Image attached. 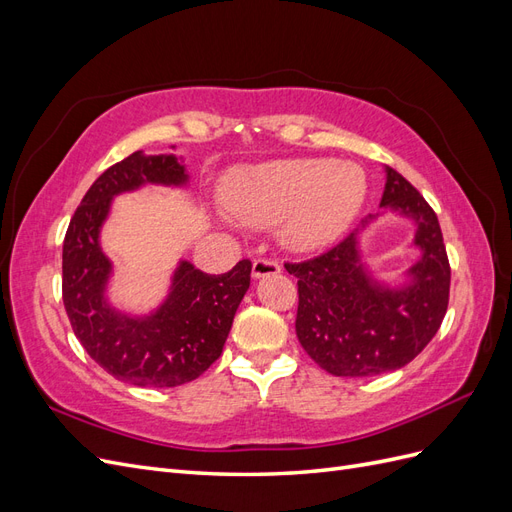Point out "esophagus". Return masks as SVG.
I'll return each instance as SVG.
<instances>
[{
    "instance_id": "1",
    "label": "esophagus",
    "mask_w": 512,
    "mask_h": 512,
    "mask_svg": "<svg viewBox=\"0 0 512 512\" xmlns=\"http://www.w3.org/2000/svg\"><path fill=\"white\" fill-rule=\"evenodd\" d=\"M282 271V265L275 258H256L252 265V275L256 277H267V275H277Z\"/></svg>"
}]
</instances>
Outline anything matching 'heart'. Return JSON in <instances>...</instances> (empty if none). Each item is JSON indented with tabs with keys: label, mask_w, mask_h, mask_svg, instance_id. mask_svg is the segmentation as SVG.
Instances as JSON below:
<instances>
[{
	"label": "heart",
	"mask_w": 512,
	"mask_h": 512,
	"mask_svg": "<svg viewBox=\"0 0 512 512\" xmlns=\"http://www.w3.org/2000/svg\"><path fill=\"white\" fill-rule=\"evenodd\" d=\"M224 203L252 228L282 224V241L316 252L344 235L367 194L363 170L320 158L275 160L239 168L224 181Z\"/></svg>",
	"instance_id": "b5f03b06"
}]
</instances>
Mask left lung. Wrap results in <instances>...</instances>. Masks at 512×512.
<instances>
[{
    "label": "left lung",
    "mask_w": 512,
    "mask_h": 512,
    "mask_svg": "<svg viewBox=\"0 0 512 512\" xmlns=\"http://www.w3.org/2000/svg\"><path fill=\"white\" fill-rule=\"evenodd\" d=\"M380 205L418 224L414 243L423 258L410 269V286L386 290L371 282L356 252V232L314 258L284 262L299 277V342L333 376H378L404 367L438 333L448 307L451 265L436 211L395 168H386Z\"/></svg>",
    "instance_id": "8db88e82"
}]
</instances>
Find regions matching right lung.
<instances>
[{
	"instance_id": "right-lung-1",
	"label": "right lung",
	"mask_w": 512,
	"mask_h": 512,
	"mask_svg": "<svg viewBox=\"0 0 512 512\" xmlns=\"http://www.w3.org/2000/svg\"><path fill=\"white\" fill-rule=\"evenodd\" d=\"M188 179L173 156L145 158L141 151L106 168L74 211L64 239L61 294L74 335L104 371L134 386H179L196 380L220 359L252 262L209 275L181 262L173 292L149 318L121 316L104 303L111 262L100 252L98 232L111 198L143 183L181 185Z\"/></svg>"
}]
</instances>
